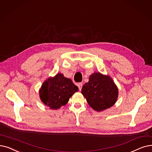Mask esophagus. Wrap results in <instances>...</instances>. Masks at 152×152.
Returning a JSON list of instances; mask_svg holds the SVG:
<instances>
[{
  "label": "esophagus",
  "instance_id": "34e87169",
  "mask_svg": "<svg viewBox=\"0 0 152 152\" xmlns=\"http://www.w3.org/2000/svg\"><path fill=\"white\" fill-rule=\"evenodd\" d=\"M77 86H78L79 89H80V91H81V89H82V87H83V83H78V84H77Z\"/></svg>",
  "mask_w": 152,
  "mask_h": 152
}]
</instances>
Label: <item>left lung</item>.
Here are the masks:
<instances>
[{
  "label": "left lung",
  "mask_w": 152,
  "mask_h": 152,
  "mask_svg": "<svg viewBox=\"0 0 152 152\" xmlns=\"http://www.w3.org/2000/svg\"><path fill=\"white\" fill-rule=\"evenodd\" d=\"M81 92L90 106L99 112L113 106L118 96V89L113 80L100 72L90 76L89 82L84 84Z\"/></svg>",
  "instance_id": "1"
}]
</instances>
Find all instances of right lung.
Instances as JSON below:
<instances>
[{
  "mask_svg": "<svg viewBox=\"0 0 152 152\" xmlns=\"http://www.w3.org/2000/svg\"><path fill=\"white\" fill-rule=\"evenodd\" d=\"M78 91V88L70 79L58 73L43 84L39 90L42 101L51 109H58L67 104L69 97Z\"/></svg>",
  "mask_w": 152,
  "mask_h": 152,
  "instance_id": "1",
  "label": "right lung"
}]
</instances>
